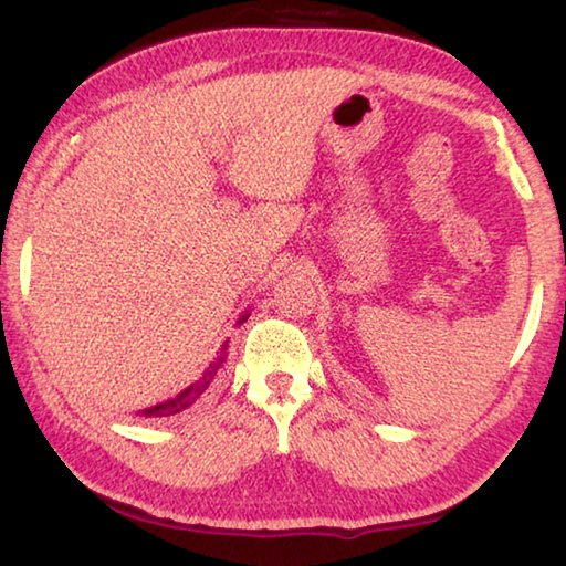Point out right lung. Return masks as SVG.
I'll return each mask as SVG.
<instances>
[{"label":"right lung","instance_id":"add662e5","mask_svg":"<svg viewBox=\"0 0 566 566\" xmlns=\"http://www.w3.org/2000/svg\"><path fill=\"white\" fill-rule=\"evenodd\" d=\"M247 317H249V314H244V317L239 319V324L247 322ZM222 352H227V342H224ZM224 357H227V354H222V357H219L214 364H209V369L205 371V375L199 377L195 385H189L187 389H181L177 397H171L167 401H159V405H155V407L142 409V411H137V415L139 417H149V419H161V417H175V415H179V411H187L189 407H195L197 401L205 397V391L212 387V381L217 377L219 367H222V364H224Z\"/></svg>","mask_w":566,"mask_h":566}]
</instances>
